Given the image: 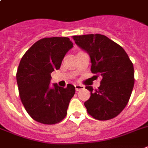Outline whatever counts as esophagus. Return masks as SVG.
<instances>
[{"label": "esophagus", "mask_w": 148, "mask_h": 148, "mask_svg": "<svg viewBox=\"0 0 148 148\" xmlns=\"http://www.w3.org/2000/svg\"><path fill=\"white\" fill-rule=\"evenodd\" d=\"M74 86H75V90H76V91L80 90H81V89L84 88V86L80 84H76V85H74Z\"/></svg>", "instance_id": "1"}]
</instances>
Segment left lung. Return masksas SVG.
I'll return each mask as SVG.
<instances>
[{"instance_id":"8db88e82","label":"left lung","mask_w":148,"mask_h":148,"mask_svg":"<svg viewBox=\"0 0 148 148\" xmlns=\"http://www.w3.org/2000/svg\"><path fill=\"white\" fill-rule=\"evenodd\" d=\"M74 42L90 57L91 71L103 79L98 90L86 86L90 97L87 112L98 120L117 116L130 99L134 84L132 62L122 47L100 34L74 36Z\"/></svg>"}]
</instances>
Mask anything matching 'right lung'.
<instances>
[{
  "label": "right lung",
  "mask_w": 148,
  "mask_h": 148,
  "mask_svg": "<svg viewBox=\"0 0 148 148\" xmlns=\"http://www.w3.org/2000/svg\"><path fill=\"white\" fill-rule=\"evenodd\" d=\"M73 42L68 37H51L37 41L20 60L16 73L20 99L25 109L38 122L53 125L67 115L75 87L50 86L51 73L58 70Z\"/></svg>",
  "instance_id": "add662e5"
}]
</instances>
